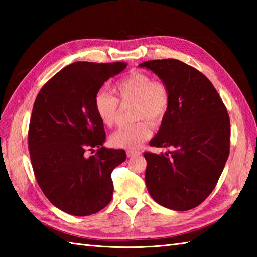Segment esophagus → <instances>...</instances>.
Segmentation results:
<instances>
[{"instance_id": "obj_1", "label": "esophagus", "mask_w": 257, "mask_h": 257, "mask_svg": "<svg viewBox=\"0 0 257 257\" xmlns=\"http://www.w3.org/2000/svg\"><path fill=\"white\" fill-rule=\"evenodd\" d=\"M140 155L139 151H133V150H129L127 151V157L128 158H133V157H137Z\"/></svg>"}]
</instances>
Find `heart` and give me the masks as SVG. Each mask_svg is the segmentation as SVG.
Masks as SVG:
<instances>
[{
	"instance_id": "b5f03b06",
	"label": "heart",
	"mask_w": 257,
	"mask_h": 257,
	"mask_svg": "<svg viewBox=\"0 0 257 257\" xmlns=\"http://www.w3.org/2000/svg\"><path fill=\"white\" fill-rule=\"evenodd\" d=\"M113 91L122 102H135L134 118L136 120L148 119L154 123L160 122L170 106V95L167 86L141 72H133L124 76L114 85ZM94 105L102 124L112 127L118 117L117 98L106 91H99L95 97ZM151 135L150 123L140 120L114 132L109 138V143L116 148L134 150L148 140Z\"/></svg>"
}]
</instances>
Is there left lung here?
I'll return each instance as SVG.
<instances>
[{
	"instance_id": "1",
	"label": "left lung",
	"mask_w": 257,
	"mask_h": 257,
	"mask_svg": "<svg viewBox=\"0 0 257 257\" xmlns=\"http://www.w3.org/2000/svg\"><path fill=\"white\" fill-rule=\"evenodd\" d=\"M167 86L170 106L154 147H173L165 155L145 152V181L158 204L188 211L215 188L230 154V118L214 86L199 70L178 59L139 64Z\"/></svg>"
}]
</instances>
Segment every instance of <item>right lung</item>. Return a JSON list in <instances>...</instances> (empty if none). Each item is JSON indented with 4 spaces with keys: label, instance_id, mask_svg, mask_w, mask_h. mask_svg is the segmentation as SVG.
<instances>
[{
    "label": "right lung",
    "instance_id": "add662e5",
    "mask_svg": "<svg viewBox=\"0 0 257 257\" xmlns=\"http://www.w3.org/2000/svg\"><path fill=\"white\" fill-rule=\"evenodd\" d=\"M125 63L76 62L52 77L38 92L29 129L36 181L57 209L75 216L102 210L111 201V172L127 156L103 147L106 134L95 110L103 83ZM97 148L89 158L87 150Z\"/></svg>",
    "mask_w": 257,
    "mask_h": 257
}]
</instances>
